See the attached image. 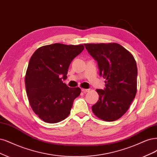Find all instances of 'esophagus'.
<instances>
[{"label":"esophagus","instance_id":"1","mask_svg":"<svg viewBox=\"0 0 157 157\" xmlns=\"http://www.w3.org/2000/svg\"><path fill=\"white\" fill-rule=\"evenodd\" d=\"M81 90H82V92H84V93H86V92H88V91H90V89L82 88V89H81Z\"/></svg>","mask_w":157,"mask_h":157}]
</instances>
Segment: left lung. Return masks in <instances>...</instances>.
Returning <instances> with one entry per match:
<instances>
[{
  "label": "left lung",
  "mask_w": 157,
  "mask_h": 157,
  "mask_svg": "<svg viewBox=\"0 0 157 157\" xmlns=\"http://www.w3.org/2000/svg\"><path fill=\"white\" fill-rule=\"evenodd\" d=\"M84 46L97 62L100 76L106 79L105 88L96 90L99 98L91 109L102 120H117L126 113L136 96V62L130 52L116 43Z\"/></svg>",
  "instance_id": "1"
}]
</instances>
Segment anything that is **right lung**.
Masks as SVG:
<instances>
[{
    "label": "right lung",
    "instance_id": "obj_1",
    "mask_svg": "<svg viewBox=\"0 0 157 157\" xmlns=\"http://www.w3.org/2000/svg\"><path fill=\"white\" fill-rule=\"evenodd\" d=\"M84 48L83 45L54 44L40 47L31 56L25 75L26 94L32 109L44 121L55 123L69 115L81 90L68 87L62 80Z\"/></svg>",
    "mask_w": 157,
    "mask_h": 157
}]
</instances>
